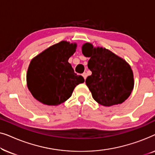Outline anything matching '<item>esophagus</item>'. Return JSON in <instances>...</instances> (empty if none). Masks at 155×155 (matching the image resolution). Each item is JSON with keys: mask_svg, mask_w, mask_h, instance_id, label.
Returning a JSON list of instances; mask_svg holds the SVG:
<instances>
[{"mask_svg": "<svg viewBox=\"0 0 155 155\" xmlns=\"http://www.w3.org/2000/svg\"><path fill=\"white\" fill-rule=\"evenodd\" d=\"M82 76H83L84 79V80H86L87 76V73H82Z\"/></svg>", "mask_w": 155, "mask_h": 155, "instance_id": "esophagus-1", "label": "esophagus"}]
</instances>
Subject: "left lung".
Returning <instances> with one entry per match:
<instances>
[{
    "instance_id": "left-lung-1",
    "label": "left lung",
    "mask_w": 155,
    "mask_h": 155,
    "mask_svg": "<svg viewBox=\"0 0 155 155\" xmlns=\"http://www.w3.org/2000/svg\"><path fill=\"white\" fill-rule=\"evenodd\" d=\"M84 56L89 57L88 68L92 75L86 84L93 99L104 107L124 102L130 96L134 87L133 73L124 59L105 48H94L85 43L82 47Z\"/></svg>"
}]
</instances>
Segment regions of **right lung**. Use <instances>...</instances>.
<instances>
[{"label":"right lung","mask_w":155,"mask_h":155,"mask_svg":"<svg viewBox=\"0 0 155 155\" xmlns=\"http://www.w3.org/2000/svg\"><path fill=\"white\" fill-rule=\"evenodd\" d=\"M77 44L62 41L54 44L31 61L27 84L32 96L44 104L57 106L71 97L78 84L84 82L75 73L68 59Z\"/></svg>","instance_id":"right-lung-1"}]
</instances>
